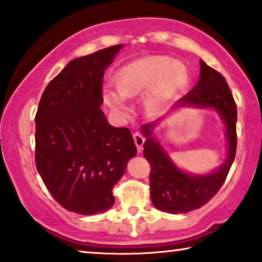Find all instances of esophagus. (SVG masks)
I'll return each mask as SVG.
<instances>
[{
    "instance_id": "esophagus-1",
    "label": "esophagus",
    "mask_w": 262,
    "mask_h": 262,
    "mask_svg": "<svg viewBox=\"0 0 262 262\" xmlns=\"http://www.w3.org/2000/svg\"><path fill=\"white\" fill-rule=\"evenodd\" d=\"M133 138H134V142H135L136 148H138V151L139 153H141L143 143H144V138L140 134V133H135V134L133 135Z\"/></svg>"
}]
</instances>
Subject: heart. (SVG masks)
<instances>
[{"label": "heart", "instance_id": "obj_1", "mask_svg": "<svg viewBox=\"0 0 262 262\" xmlns=\"http://www.w3.org/2000/svg\"><path fill=\"white\" fill-rule=\"evenodd\" d=\"M188 81L186 67L166 56H149L124 66L118 74V84L107 83L102 88V100L119 120L129 116L127 97L147 93L143 104L147 112L159 113Z\"/></svg>", "mask_w": 262, "mask_h": 262}]
</instances>
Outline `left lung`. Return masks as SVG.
<instances>
[{
	"label": "left lung",
	"instance_id": "8db88e82",
	"mask_svg": "<svg viewBox=\"0 0 262 262\" xmlns=\"http://www.w3.org/2000/svg\"><path fill=\"white\" fill-rule=\"evenodd\" d=\"M196 85L171 108H207L216 112L226 127L227 158L209 173L193 174L181 169L154 136L160 119L142 126L146 138L143 156L150 163V198L156 209L171 214L188 213L206 205L221 188L231 169L236 151L237 111L225 77L200 60Z\"/></svg>",
	"mask_w": 262,
	"mask_h": 262
}]
</instances>
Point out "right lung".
<instances>
[{
	"instance_id": "obj_1",
	"label": "right lung",
	"mask_w": 262,
	"mask_h": 262,
	"mask_svg": "<svg viewBox=\"0 0 262 262\" xmlns=\"http://www.w3.org/2000/svg\"><path fill=\"white\" fill-rule=\"evenodd\" d=\"M122 47L70 61L47 85L35 116L38 174L58 204L81 215L112 208V190L136 155L130 130L111 126L101 109L104 70Z\"/></svg>"
}]
</instances>
